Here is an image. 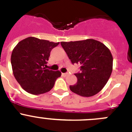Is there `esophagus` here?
Listing matches in <instances>:
<instances>
[{
	"label": "esophagus",
	"instance_id": "obj_1",
	"mask_svg": "<svg viewBox=\"0 0 132 132\" xmlns=\"http://www.w3.org/2000/svg\"><path fill=\"white\" fill-rule=\"evenodd\" d=\"M62 75H63V76H67V75H68V73H62Z\"/></svg>",
	"mask_w": 132,
	"mask_h": 132
}]
</instances>
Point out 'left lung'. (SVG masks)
<instances>
[{
	"instance_id": "obj_1",
	"label": "left lung",
	"mask_w": 132,
	"mask_h": 132,
	"mask_svg": "<svg viewBox=\"0 0 132 132\" xmlns=\"http://www.w3.org/2000/svg\"><path fill=\"white\" fill-rule=\"evenodd\" d=\"M62 48L72 63L81 65L75 73L77 82L70 85L71 91L84 97L95 95L105 85L113 70V56L109 49L93 39L62 42Z\"/></svg>"
}]
</instances>
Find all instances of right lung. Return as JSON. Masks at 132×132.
Returning a JSON list of instances; mask_svg holds the SVG:
<instances>
[{"instance_id":"obj_1","label":"right lung","mask_w":132,"mask_h":132,"mask_svg":"<svg viewBox=\"0 0 132 132\" xmlns=\"http://www.w3.org/2000/svg\"><path fill=\"white\" fill-rule=\"evenodd\" d=\"M59 44L29 37L19 42L13 49L11 64L13 76L27 92L38 95L49 92L60 77V71L46 68L51 51Z\"/></svg>"}]
</instances>
